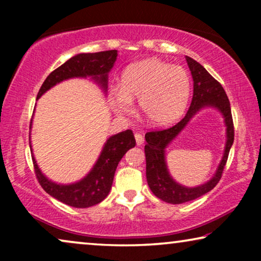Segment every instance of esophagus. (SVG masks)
<instances>
[{"instance_id":"1","label":"esophagus","mask_w":261,"mask_h":261,"mask_svg":"<svg viewBox=\"0 0 261 261\" xmlns=\"http://www.w3.org/2000/svg\"><path fill=\"white\" fill-rule=\"evenodd\" d=\"M134 137H135V141H137V145L141 146L144 144V137H142L140 133H135Z\"/></svg>"}]
</instances>
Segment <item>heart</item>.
<instances>
[{
	"label": "heart",
	"mask_w": 261,
	"mask_h": 261,
	"mask_svg": "<svg viewBox=\"0 0 261 261\" xmlns=\"http://www.w3.org/2000/svg\"><path fill=\"white\" fill-rule=\"evenodd\" d=\"M190 92L191 80L183 66L147 58L124 70L121 87L113 89L110 101L116 113L128 115L133 110L132 101L138 99L147 123L165 127L183 115Z\"/></svg>",
	"instance_id": "1"
}]
</instances>
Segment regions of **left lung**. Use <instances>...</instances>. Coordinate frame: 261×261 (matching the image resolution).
<instances>
[{"instance_id":"8db88e82","label":"left lung","mask_w":261,"mask_h":261,"mask_svg":"<svg viewBox=\"0 0 261 261\" xmlns=\"http://www.w3.org/2000/svg\"><path fill=\"white\" fill-rule=\"evenodd\" d=\"M194 80V95L188 113L179 122L167 129L152 130L146 133V178L148 187L156 197L171 204L192 201L213 190L219 183L226 166L228 154L234 142V124L231 117L230 103L226 91L219 82L190 57H185ZM203 108H215L223 114L226 124L227 140L224 156L216 174L206 184L195 188L184 187L174 181L168 172L166 164V148L176 135L184 129L190 120Z\"/></svg>"}]
</instances>
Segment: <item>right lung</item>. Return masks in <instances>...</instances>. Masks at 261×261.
Wrapping results in <instances>:
<instances>
[{"label":"right lung","instance_id":"right-lung-1","mask_svg":"<svg viewBox=\"0 0 261 261\" xmlns=\"http://www.w3.org/2000/svg\"><path fill=\"white\" fill-rule=\"evenodd\" d=\"M116 58V49L96 53H80V55L73 56L62 66L48 74L38 92L37 99L40 98L56 84L70 80V78L91 77V80L95 81L103 89V91L107 92L108 73L113 69ZM134 146L135 139L130 129L112 135L106 141L97 162L95 163L87 176L76 183L58 184L48 179L39 169L37 160L33 155L30 137L32 159H33L35 174H37L39 183L52 197L74 208H89V206L98 204L108 196L120 160L126 154L128 149Z\"/></svg>","mask_w":261,"mask_h":261}]
</instances>
